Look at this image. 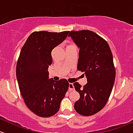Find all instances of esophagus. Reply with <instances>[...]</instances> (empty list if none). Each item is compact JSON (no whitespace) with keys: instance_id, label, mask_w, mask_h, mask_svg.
<instances>
[{"instance_id":"esophagus-1","label":"esophagus","mask_w":133,"mask_h":133,"mask_svg":"<svg viewBox=\"0 0 133 133\" xmlns=\"http://www.w3.org/2000/svg\"><path fill=\"white\" fill-rule=\"evenodd\" d=\"M74 90V84L72 83H69V91H72Z\"/></svg>"}]
</instances>
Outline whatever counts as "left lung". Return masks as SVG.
Masks as SVG:
<instances>
[{"label":"left lung","instance_id":"left-lung-1","mask_svg":"<svg viewBox=\"0 0 133 133\" xmlns=\"http://www.w3.org/2000/svg\"><path fill=\"white\" fill-rule=\"evenodd\" d=\"M68 36L79 49L78 70L84 72L88 82L83 88L74 83L80 95L74 109L82 116H91L104 107L111 93L116 78L113 56L107 42L94 32L72 31Z\"/></svg>","mask_w":133,"mask_h":133}]
</instances>
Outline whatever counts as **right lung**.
I'll return each mask as SVG.
<instances>
[{"label": "right lung", "mask_w": 133, "mask_h": 133, "mask_svg": "<svg viewBox=\"0 0 133 133\" xmlns=\"http://www.w3.org/2000/svg\"><path fill=\"white\" fill-rule=\"evenodd\" d=\"M69 32H33L21 49L16 66L19 88L26 106L38 116L55 114L68 91L67 80L50 79L48 68L52 63V50Z\"/></svg>", "instance_id": "right-lung-1"}]
</instances>
